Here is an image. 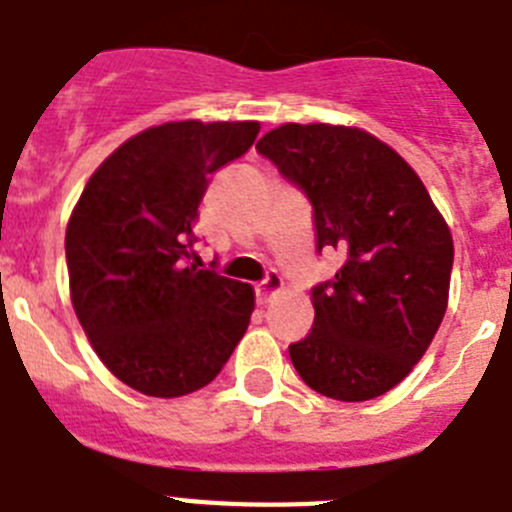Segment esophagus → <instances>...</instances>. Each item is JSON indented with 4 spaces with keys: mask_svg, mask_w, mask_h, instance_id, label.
Listing matches in <instances>:
<instances>
[{
    "mask_svg": "<svg viewBox=\"0 0 512 512\" xmlns=\"http://www.w3.org/2000/svg\"><path fill=\"white\" fill-rule=\"evenodd\" d=\"M282 287H284L282 277H279L277 271H269V274L264 277V282L256 284V300H259V305H266V302L277 295Z\"/></svg>",
    "mask_w": 512,
    "mask_h": 512,
    "instance_id": "obj_1",
    "label": "esophagus"
}]
</instances>
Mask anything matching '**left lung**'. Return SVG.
Segmentation results:
<instances>
[{"instance_id":"1","label":"left lung","mask_w":512,"mask_h":512,"mask_svg":"<svg viewBox=\"0 0 512 512\" xmlns=\"http://www.w3.org/2000/svg\"><path fill=\"white\" fill-rule=\"evenodd\" d=\"M256 151L312 205L315 248L341 269L312 287L315 320L289 359L341 402L390 392L431 346L449 302L454 241L420 176L359 128L287 122Z\"/></svg>"}]
</instances>
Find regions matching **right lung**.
Returning <instances> with one entry per match:
<instances>
[{
  "label": "right lung",
  "mask_w": 512,
  "mask_h": 512,
  "mask_svg": "<svg viewBox=\"0 0 512 512\" xmlns=\"http://www.w3.org/2000/svg\"><path fill=\"white\" fill-rule=\"evenodd\" d=\"M259 122H164L92 174L66 228L71 302L102 364L133 390L182 397L220 374L253 289L189 264L210 176L241 158Z\"/></svg>",
  "instance_id": "obj_1"
}]
</instances>
